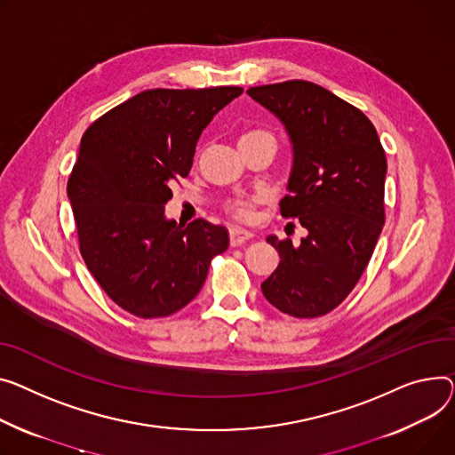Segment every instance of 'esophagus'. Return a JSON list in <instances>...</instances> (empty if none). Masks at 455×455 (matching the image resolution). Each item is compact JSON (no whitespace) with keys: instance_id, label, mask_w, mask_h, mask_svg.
Instances as JSON below:
<instances>
[{"instance_id":"esophagus-1","label":"esophagus","mask_w":455,"mask_h":455,"mask_svg":"<svg viewBox=\"0 0 455 455\" xmlns=\"http://www.w3.org/2000/svg\"><path fill=\"white\" fill-rule=\"evenodd\" d=\"M230 235V245L237 247V245H243L245 241H249L252 237V234L249 230H241V228H230L228 232Z\"/></svg>"}]
</instances>
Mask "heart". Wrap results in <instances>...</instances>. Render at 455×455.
<instances>
[{
	"instance_id": "b5f03b06",
	"label": "heart",
	"mask_w": 455,
	"mask_h": 455,
	"mask_svg": "<svg viewBox=\"0 0 455 455\" xmlns=\"http://www.w3.org/2000/svg\"><path fill=\"white\" fill-rule=\"evenodd\" d=\"M263 135H270V133L256 130V132L245 133L243 137H241V140H243V139H254V137H263ZM258 203H259V197H239V199H232L230 203H227V210H228V214L232 218H235L237 221L249 223V221L254 220V208H256Z\"/></svg>"
}]
</instances>
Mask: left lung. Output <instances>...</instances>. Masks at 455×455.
Masks as SVG:
<instances>
[{
    "label": "left lung",
    "instance_id": "8db88e82",
    "mask_svg": "<svg viewBox=\"0 0 455 455\" xmlns=\"http://www.w3.org/2000/svg\"><path fill=\"white\" fill-rule=\"evenodd\" d=\"M292 144L283 218L307 230L299 245L268 235L280 265L261 283L272 306L294 318L339 307L360 280L384 227L386 154L371 120L307 80L251 87Z\"/></svg>",
    "mask_w": 455,
    "mask_h": 455
}]
</instances>
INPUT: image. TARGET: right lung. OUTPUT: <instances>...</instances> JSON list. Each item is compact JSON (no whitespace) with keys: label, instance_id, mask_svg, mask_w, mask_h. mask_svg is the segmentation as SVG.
Instances as JSON below:
<instances>
[{"label":"right lung","instance_id":"obj_1","mask_svg":"<svg viewBox=\"0 0 455 455\" xmlns=\"http://www.w3.org/2000/svg\"><path fill=\"white\" fill-rule=\"evenodd\" d=\"M235 85L148 89L91 124L68 180L80 254L104 292L139 318L188 306L228 232L204 220H166L172 185L192 168L197 140Z\"/></svg>","mask_w":455,"mask_h":455}]
</instances>
